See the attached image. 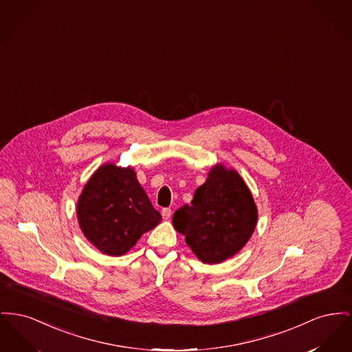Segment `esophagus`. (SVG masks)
I'll return each instance as SVG.
<instances>
[{"mask_svg":"<svg viewBox=\"0 0 352 352\" xmlns=\"http://www.w3.org/2000/svg\"><path fill=\"white\" fill-rule=\"evenodd\" d=\"M162 217H164V219H168L171 217V208H164L162 210Z\"/></svg>","mask_w":352,"mask_h":352,"instance_id":"esophagus-1","label":"esophagus"}]
</instances>
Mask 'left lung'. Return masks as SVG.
<instances>
[{
	"label": "left lung",
	"instance_id": "1",
	"mask_svg": "<svg viewBox=\"0 0 352 352\" xmlns=\"http://www.w3.org/2000/svg\"><path fill=\"white\" fill-rule=\"evenodd\" d=\"M258 222V208L239 173L217 164L194 198L173 215V226L207 263H222L246 246Z\"/></svg>",
	"mask_w": 352,
	"mask_h": 352
}]
</instances>
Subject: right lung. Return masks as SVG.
Here are the masks:
<instances>
[{"label":"right lung","instance_id":"obj_1","mask_svg":"<svg viewBox=\"0 0 352 352\" xmlns=\"http://www.w3.org/2000/svg\"><path fill=\"white\" fill-rule=\"evenodd\" d=\"M77 219L85 238L104 255L121 256L162 221L131 166H100L83 186Z\"/></svg>","mask_w":352,"mask_h":352}]
</instances>
